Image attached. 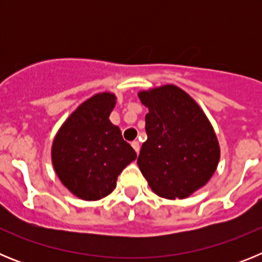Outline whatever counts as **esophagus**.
Instances as JSON below:
<instances>
[{"label": "esophagus", "mask_w": 262, "mask_h": 262, "mask_svg": "<svg viewBox=\"0 0 262 262\" xmlns=\"http://www.w3.org/2000/svg\"><path fill=\"white\" fill-rule=\"evenodd\" d=\"M131 145H133V148L135 149L136 154H139V151H140V143H139L138 140H134V142L131 143Z\"/></svg>", "instance_id": "obj_1"}]
</instances>
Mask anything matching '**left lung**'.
Here are the masks:
<instances>
[{
	"mask_svg": "<svg viewBox=\"0 0 262 262\" xmlns=\"http://www.w3.org/2000/svg\"><path fill=\"white\" fill-rule=\"evenodd\" d=\"M147 140L138 157L155 194L184 200L205 186L221 159L216 134L201 106L172 84L142 90Z\"/></svg>",
	"mask_w": 262,
	"mask_h": 262,
	"instance_id": "8db88e82",
	"label": "left lung"
}]
</instances>
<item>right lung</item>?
<instances>
[{"instance_id": "add662e5", "label": "right lung", "mask_w": 262, "mask_h": 262, "mask_svg": "<svg viewBox=\"0 0 262 262\" xmlns=\"http://www.w3.org/2000/svg\"><path fill=\"white\" fill-rule=\"evenodd\" d=\"M117 97L97 93L76 108L53 139L51 160L61 184L80 200L98 201L117 186L118 176L136 159L108 117Z\"/></svg>"}]
</instances>
